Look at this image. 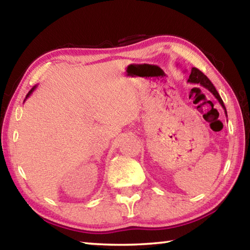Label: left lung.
<instances>
[{
  "label": "left lung",
  "instance_id": "obj_1",
  "mask_svg": "<svg viewBox=\"0 0 250 250\" xmlns=\"http://www.w3.org/2000/svg\"><path fill=\"white\" fill-rule=\"evenodd\" d=\"M188 83H196V84H200V86L204 87L205 89H207L208 91H210L211 94H213V96L215 97L218 100V103L221 104V105L223 107V109L225 110V115L227 117V111H226V108H225V104H224L223 100L221 98V96H219V94L216 90V88L214 87V84L210 83V80L206 77V76L202 73L201 70H198L197 68H192L191 70V74H189V77L188 79Z\"/></svg>",
  "mask_w": 250,
  "mask_h": 250
}]
</instances>
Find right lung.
Listing matches in <instances>:
<instances>
[{
	"label": "right lung",
	"mask_w": 250,
	"mask_h": 250,
	"mask_svg": "<svg viewBox=\"0 0 250 250\" xmlns=\"http://www.w3.org/2000/svg\"><path fill=\"white\" fill-rule=\"evenodd\" d=\"M36 87H37V86H34V87L32 88V89H31V90H29V92H28V94H27V96H26V99L28 98V97H29V96H31V95L33 94V91L36 89ZM24 101H25V100H24Z\"/></svg>",
	"instance_id": "right-lung-1"
}]
</instances>
